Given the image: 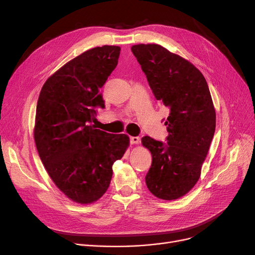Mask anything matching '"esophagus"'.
<instances>
[{
    "instance_id": "34e87169",
    "label": "esophagus",
    "mask_w": 255,
    "mask_h": 255,
    "mask_svg": "<svg viewBox=\"0 0 255 255\" xmlns=\"http://www.w3.org/2000/svg\"><path fill=\"white\" fill-rule=\"evenodd\" d=\"M129 140H130V143L132 144H139L141 141L140 137H129Z\"/></svg>"
}]
</instances>
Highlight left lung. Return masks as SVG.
<instances>
[{"label": "left lung", "mask_w": 255, "mask_h": 255, "mask_svg": "<svg viewBox=\"0 0 255 255\" xmlns=\"http://www.w3.org/2000/svg\"><path fill=\"white\" fill-rule=\"evenodd\" d=\"M156 101L169 109L166 143L142 138L152 162L145 176L148 190L165 200L187 194L199 179L216 128L208 83L184 58L159 44L131 46Z\"/></svg>", "instance_id": "left-lung-1"}]
</instances>
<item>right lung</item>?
I'll use <instances>...</instances> for the list:
<instances>
[{
    "label": "right lung",
    "instance_id": "1",
    "mask_svg": "<svg viewBox=\"0 0 255 255\" xmlns=\"http://www.w3.org/2000/svg\"><path fill=\"white\" fill-rule=\"evenodd\" d=\"M120 47L91 48L48 78L36 107L34 139L55 185L79 203L101 198L110 185L115 161L129 139L91 125L105 108L101 89L118 63Z\"/></svg>",
    "mask_w": 255,
    "mask_h": 255
}]
</instances>
